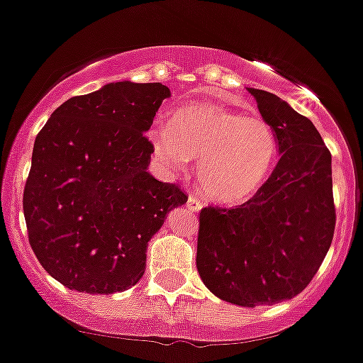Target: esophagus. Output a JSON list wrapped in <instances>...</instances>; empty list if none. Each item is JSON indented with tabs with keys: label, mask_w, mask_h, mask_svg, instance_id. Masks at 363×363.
<instances>
[{
	"label": "esophagus",
	"mask_w": 363,
	"mask_h": 363,
	"mask_svg": "<svg viewBox=\"0 0 363 363\" xmlns=\"http://www.w3.org/2000/svg\"><path fill=\"white\" fill-rule=\"evenodd\" d=\"M201 206H203V204H201L199 197L189 196V199H186V208H189L190 211H199Z\"/></svg>",
	"instance_id": "34e87169"
}]
</instances>
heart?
Returning a JSON list of instances; mask_svg holds the SVG:
<instances>
[{"mask_svg":"<svg viewBox=\"0 0 363 363\" xmlns=\"http://www.w3.org/2000/svg\"><path fill=\"white\" fill-rule=\"evenodd\" d=\"M157 157L177 171L197 162V183L208 199L238 204L263 186L277 157V138L264 118L220 106L185 107L171 127L150 132Z\"/></svg>","mask_w":363,"mask_h":363,"instance_id":"heart-1","label":"heart"}]
</instances>
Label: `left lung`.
<instances>
[{"label": "left lung", "mask_w": 363, "mask_h": 363, "mask_svg": "<svg viewBox=\"0 0 363 363\" xmlns=\"http://www.w3.org/2000/svg\"><path fill=\"white\" fill-rule=\"evenodd\" d=\"M279 143L277 166L240 206L199 211L196 264L204 286L242 307L302 293L335 231L332 155L312 121L274 93L249 88Z\"/></svg>", "instance_id": "1"}]
</instances>
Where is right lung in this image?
Listing matches in <instances>:
<instances>
[{"mask_svg":"<svg viewBox=\"0 0 363 363\" xmlns=\"http://www.w3.org/2000/svg\"><path fill=\"white\" fill-rule=\"evenodd\" d=\"M169 88L111 82L63 102L35 139L23 210L28 240L72 291L111 295L145 275L146 247L173 208L174 183L148 173L150 130Z\"/></svg>","mask_w":363,"mask_h":363,"instance_id":"right-lung-1","label":"right lung"}]
</instances>
